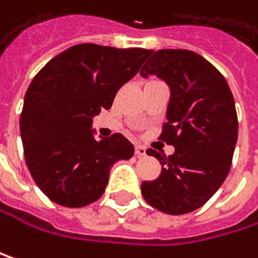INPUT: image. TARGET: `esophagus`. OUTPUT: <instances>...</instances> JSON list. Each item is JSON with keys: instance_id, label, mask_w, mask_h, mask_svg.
Masks as SVG:
<instances>
[{"instance_id": "obj_1", "label": "esophagus", "mask_w": 258, "mask_h": 258, "mask_svg": "<svg viewBox=\"0 0 258 258\" xmlns=\"http://www.w3.org/2000/svg\"><path fill=\"white\" fill-rule=\"evenodd\" d=\"M135 153H136L138 157H144L147 154V148L144 145H136V151Z\"/></svg>"}]
</instances>
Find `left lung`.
<instances>
[{"label":"left lung","mask_w":258,"mask_h":258,"mask_svg":"<svg viewBox=\"0 0 258 258\" xmlns=\"http://www.w3.org/2000/svg\"><path fill=\"white\" fill-rule=\"evenodd\" d=\"M141 74H156L169 84L168 122L159 139L175 147L172 156L147 151L160 162L162 172L142 183V195L163 213H190L216 194L230 172L239 128L233 93L224 75L189 49H159Z\"/></svg>","instance_id":"obj_1"}]
</instances>
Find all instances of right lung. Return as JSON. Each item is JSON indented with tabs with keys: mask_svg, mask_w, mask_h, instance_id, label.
Returning <instances> with one entry per match:
<instances>
[{
	"mask_svg": "<svg viewBox=\"0 0 258 258\" xmlns=\"http://www.w3.org/2000/svg\"><path fill=\"white\" fill-rule=\"evenodd\" d=\"M153 49L74 45L51 58L33 78L19 128L25 163L39 189L63 207L101 198L110 168L135 154L119 133L96 141L92 117L110 108Z\"/></svg>",
	"mask_w": 258,
	"mask_h": 258,
	"instance_id": "right-lung-1",
	"label": "right lung"
}]
</instances>
